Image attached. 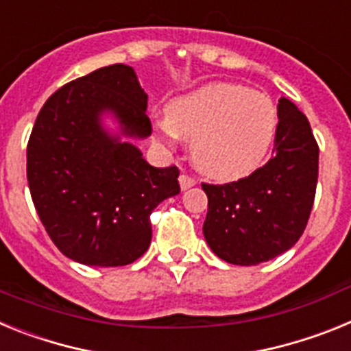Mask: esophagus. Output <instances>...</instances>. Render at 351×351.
<instances>
[{"label": "esophagus", "mask_w": 351, "mask_h": 351, "mask_svg": "<svg viewBox=\"0 0 351 351\" xmlns=\"http://www.w3.org/2000/svg\"><path fill=\"white\" fill-rule=\"evenodd\" d=\"M179 184H181V190H188V188H191V186L197 184V181H195L193 178H190V176H179Z\"/></svg>", "instance_id": "esophagus-1"}]
</instances>
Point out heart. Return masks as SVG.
Segmentation results:
<instances>
[{
	"mask_svg": "<svg viewBox=\"0 0 351 351\" xmlns=\"http://www.w3.org/2000/svg\"><path fill=\"white\" fill-rule=\"evenodd\" d=\"M278 112L269 96L216 82L179 96L156 125V138L173 145L191 141V160L200 172L218 181H234L262 163L274 141Z\"/></svg>",
	"mask_w": 351,
	"mask_h": 351,
	"instance_id": "b5f03b06",
	"label": "heart"
}]
</instances>
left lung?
Returning <instances> with one entry per match:
<instances>
[{
  "mask_svg": "<svg viewBox=\"0 0 351 351\" xmlns=\"http://www.w3.org/2000/svg\"><path fill=\"white\" fill-rule=\"evenodd\" d=\"M274 156L228 184H202L204 237L234 265H258L290 250L304 234L318 181V144L308 117L288 98L278 104Z\"/></svg>",
  "mask_w": 351,
  "mask_h": 351,
  "instance_id": "8db88e82",
  "label": "left lung"
}]
</instances>
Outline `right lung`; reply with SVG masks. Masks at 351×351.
Here are the masks:
<instances>
[{"instance_id": "1", "label": "right lung", "mask_w": 351, "mask_h": 351, "mask_svg": "<svg viewBox=\"0 0 351 351\" xmlns=\"http://www.w3.org/2000/svg\"><path fill=\"white\" fill-rule=\"evenodd\" d=\"M147 95L128 64L98 68L43 104L27 142V184L58 250L73 262L119 267L153 237L151 213L179 195L178 167L156 169L128 138L153 132ZM112 117L118 132L104 128Z\"/></svg>"}]
</instances>
